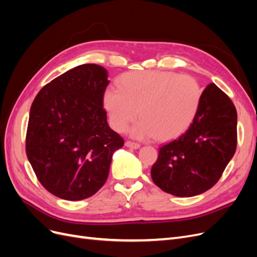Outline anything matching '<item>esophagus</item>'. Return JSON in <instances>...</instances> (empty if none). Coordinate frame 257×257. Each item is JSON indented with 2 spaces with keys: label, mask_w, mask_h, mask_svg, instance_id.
Here are the masks:
<instances>
[{
  "label": "esophagus",
  "mask_w": 257,
  "mask_h": 257,
  "mask_svg": "<svg viewBox=\"0 0 257 257\" xmlns=\"http://www.w3.org/2000/svg\"><path fill=\"white\" fill-rule=\"evenodd\" d=\"M125 146L127 148H131V149H139V148H141V145L136 144V143H133V142H126Z\"/></svg>",
  "instance_id": "1"
}]
</instances>
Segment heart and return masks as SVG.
<instances>
[{
  "instance_id": "1",
  "label": "heart",
  "mask_w": 257,
  "mask_h": 257,
  "mask_svg": "<svg viewBox=\"0 0 257 257\" xmlns=\"http://www.w3.org/2000/svg\"><path fill=\"white\" fill-rule=\"evenodd\" d=\"M201 94L199 83L189 75L130 72L118 79V89L105 91L103 103L114 131L125 132L138 114L141 121L132 130V135L169 141L190 127Z\"/></svg>"
}]
</instances>
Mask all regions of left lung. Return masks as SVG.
<instances>
[{
	"label": "left lung",
	"mask_w": 257,
	"mask_h": 257,
	"mask_svg": "<svg viewBox=\"0 0 257 257\" xmlns=\"http://www.w3.org/2000/svg\"><path fill=\"white\" fill-rule=\"evenodd\" d=\"M237 147V111L230 98L210 83L189 130L160 148L153 182L178 197H192L219 181Z\"/></svg>",
	"instance_id": "1"
}]
</instances>
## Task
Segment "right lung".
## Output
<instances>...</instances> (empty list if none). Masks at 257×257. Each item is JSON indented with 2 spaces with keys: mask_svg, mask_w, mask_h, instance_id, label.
Segmentation results:
<instances>
[{
  "mask_svg": "<svg viewBox=\"0 0 257 257\" xmlns=\"http://www.w3.org/2000/svg\"><path fill=\"white\" fill-rule=\"evenodd\" d=\"M107 69L82 64L57 77L31 106L27 157L44 188L66 200L85 199L107 180L123 138L103 108Z\"/></svg>",
  "mask_w": 257,
  "mask_h": 257,
  "instance_id": "add662e5",
  "label": "right lung"
}]
</instances>
